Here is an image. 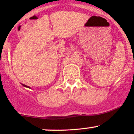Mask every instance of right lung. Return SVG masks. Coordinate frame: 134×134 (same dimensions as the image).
<instances>
[{"label": "right lung", "mask_w": 134, "mask_h": 134, "mask_svg": "<svg viewBox=\"0 0 134 134\" xmlns=\"http://www.w3.org/2000/svg\"><path fill=\"white\" fill-rule=\"evenodd\" d=\"M23 86H24V87H28V88H30V87H29V86H26V85H24V84H23Z\"/></svg>", "instance_id": "right-lung-1"}]
</instances>
